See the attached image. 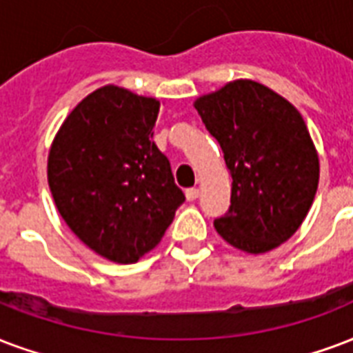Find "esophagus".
Segmentation results:
<instances>
[{"label": "esophagus", "mask_w": 353, "mask_h": 353, "mask_svg": "<svg viewBox=\"0 0 353 353\" xmlns=\"http://www.w3.org/2000/svg\"><path fill=\"white\" fill-rule=\"evenodd\" d=\"M198 194H200L198 188H187V190H185V196H187L188 201H194L196 198H198Z\"/></svg>", "instance_id": "1"}]
</instances>
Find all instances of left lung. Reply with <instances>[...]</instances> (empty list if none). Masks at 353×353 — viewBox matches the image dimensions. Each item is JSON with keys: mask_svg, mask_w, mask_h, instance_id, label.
Segmentation results:
<instances>
[{"mask_svg": "<svg viewBox=\"0 0 353 353\" xmlns=\"http://www.w3.org/2000/svg\"><path fill=\"white\" fill-rule=\"evenodd\" d=\"M231 176V205L214 230L233 248L266 254L289 241L319 187L313 139L294 105L272 88L236 79L194 101Z\"/></svg>", "mask_w": 353, "mask_h": 353, "instance_id": "1", "label": "left lung"}]
</instances>
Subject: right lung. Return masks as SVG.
Wrapping results in <instances>:
<instances>
[{
    "label": "right lung",
    "instance_id": "obj_1",
    "mask_svg": "<svg viewBox=\"0 0 353 353\" xmlns=\"http://www.w3.org/2000/svg\"><path fill=\"white\" fill-rule=\"evenodd\" d=\"M159 103L105 85L81 99L48 155V183L83 244L120 265L157 246L185 194L153 139Z\"/></svg>",
    "mask_w": 353,
    "mask_h": 353
}]
</instances>
